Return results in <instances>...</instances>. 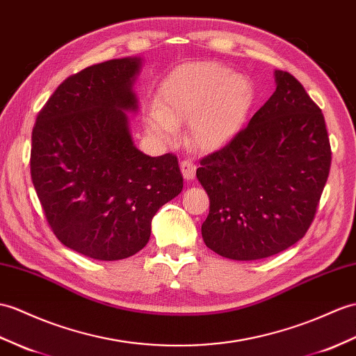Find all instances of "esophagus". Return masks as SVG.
I'll return each mask as SVG.
<instances>
[{"label": "esophagus", "instance_id": "obj_1", "mask_svg": "<svg viewBox=\"0 0 356 356\" xmlns=\"http://www.w3.org/2000/svg\"><path fill=\"white\" fill-rule=\"evenodd\" d=\"M180 170H181V175H184V177L186 180H193L195 177L197 167L191 161H181L180 162Z\"/></svg>", "mask_w": 356, "mask_h": 356}]
</instances>
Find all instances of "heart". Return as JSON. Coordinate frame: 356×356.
<instances>
[{
  "mask_svg": "<svg viewBox=\"0 0 356 356\" xmlns=\"http://www.w3.org/2000/svg\"><path fill=\"white\" fill-rule=\"evenodd\" d=\"M252 102L253 86L243 74L217 62L184 63L161 83L145 126L156 138L171 140L188 121L189 144L218 152L241 131Z\"/></svg>",
  "mask_w": 356,
  "mask_h": 356,
  "instance_id": "heart-1",
  "label": "heart"
}]
</instances>
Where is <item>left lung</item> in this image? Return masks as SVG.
Segmentation results:
<instances>
[{"instance_id":"8db88e82","label":"left lung","mask_w":356,"mask_h":356,"mask_svg":"<svg viewBox=\"0 0 356 356\" xmlns=\"http://www.w3.org/2000/svg\"><path fill=\"white\" fill-rule=\"evenodd\" d=\"M276 90L221 150L200 161L209 197L204 244L235 261L286 250L308 232L330 170L325 117L300 81L275 71Z\"/></svg>"}]
</instances>
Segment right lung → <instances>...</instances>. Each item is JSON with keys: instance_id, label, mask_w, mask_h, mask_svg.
Returning a JSON list of instances; mask_svg holds the SVG:
<instances>
[{"instance_id": "1", "label": "right lung", "mask_w": 356, "mask_h": 356, "mask_svg": "<svg viewBox=\"0 0 356 356\" xmlns=\"http://www.w3.org/2000/svg\"><path fill=\"white\" fill-rule=\"evenodd\" d=\"M139 68L138 57H124L70 76L31 134V180L49 227L98 261L143 250L154 213L184 188L175 154L152 158L131 140L126 112L138 111Z\"/></svg>"}]
</instances>
